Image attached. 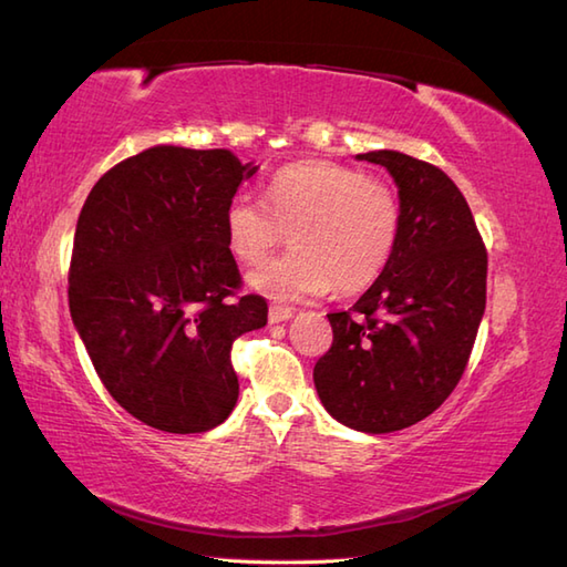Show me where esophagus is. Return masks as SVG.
<instances>
[{
  "instance_id": "obj_1",
  "label": "esophagus",
  "mask_w": 567,
  "mask_h": 567,
  "mask_svg": "<svg viewBox=\"0 0 567 567\" xmlns=\"http://www.w3.org/2000/svg\"><path fill=\"white\" fill-rule=\"evenodd\" d=\"M295 317V309L292 307H282V305H272L270 311H268V319L270 323H280V321H287Z\"/></svg>"
}]
</instances>
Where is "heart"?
<instances>
[{"mask_svg": "<svg viewBox=\"0 0 567 567\" xmlns=\"http://www.w3.org/2000/svg\"><path fill=\"white\" fill-rule=\"evenodd\" d=\"M226 246L258 265L292 231L295 250L262 262L248 282L272 299L363 290L388 268L400 240L402 204L378 177L351 165L307 161L282 167L265 199L236 195L226 207Z\"/></svg>", "mask_w": 567, "mask_h": 567, "instance_id": "1", "label": "heart"}]
</instances>
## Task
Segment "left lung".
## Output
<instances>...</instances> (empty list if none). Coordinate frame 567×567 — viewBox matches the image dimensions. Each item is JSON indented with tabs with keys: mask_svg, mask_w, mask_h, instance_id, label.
Returning <instances> with one entry per match:
<instances>
[{
	"mask_svg": "<svg viewBox=\"0 0 567 567\" xmlns=\"http://www.w3.org/2000/svg\"><path fill=\"white\" fill-rule=\"evenodd\" d=\"M358 158L400 187V240L370 290L329 315L333 343L315 384L341 424L390 433L436 412L461 382L485 315L487 248L441 167L396 151Z\"/></svg>",
	"mask_w": 567,
	"mask_h": 567,
	"instance_id": "8db88e82",
	"label": "left lung"
}]
</instances>
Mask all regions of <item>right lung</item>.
<instances>
[{"label": "right lung", "instance_id": "add662e5", "mask_svg": "<svg viewBox=\"0 0 567 567\" xmlns=\"http://www.w3.org/2000/svg\"><path fill=\"white\" fill-rule=\"evenodd\" d=\"M258 167L231 151L155 146L116 163L82 204L70 315L102 384L131 416L202 433L231 414L238 336L268 321L240 295L224 216Z\"/></svg>", "mask_w": 567, "mask_h": 567}]
</instances>
